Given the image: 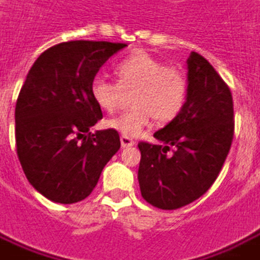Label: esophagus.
Listing matches in <instances>:
<instances>
[{"instance_id":"34e87169","label":"esophagus","mask_w":260,"mask_h":260,"mask_svg":"<svg viewBox=\"0 0 260 260\" xmlns=\"http://www.w3.org/2000/svg\"><path fill=\"white\" fill-rule=\"evenodd\" d=\"M120 142H121V146H123V147H132V146L136 144L134 140H132L130 137H126V136H121V137H120Z\"/></svg>"}]
</instances>
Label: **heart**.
Segmentation results:
<instances>
[{
	"label": "heart",
	"mask_w": 260,
	"mask_h": 260,
	"mask_svg": "<svg viewBox=\"0 0 260 260\" xmlns=\"http://www.w3.org/2000/svg\"><path fill=\"white\" fill-rule=\"evenodd\" d=\"M117 83L95 77L90 94L103 111L117 109L121 90L132 93L134 107L109 118L106 126L126 137H137L151 126L154 117L169 123L182 113L187 97V77L182 70L166 66L146 53H134L118 61L114 67Z\"/></svg>",
	"instance_id": "b5f03b06"
}]
</instances>
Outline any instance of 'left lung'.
<instances>
[{
	"label": "left lung",
	"mask_w": 260,
	"mask_h": 260,
	"mask_svg": "<svg viewBox=\"0 0 260 260\" xmlns=\"http://www.w3.org/2000/svg\"><path fill=\"white\" fill-rule=\"evenodd\" d=\"M233 100L228 84L198 53L187 58V97L182 113L154 133L160 144L139 143V184L151 206H186L215 183L233 140ZM175 147L172 156L167 154Z\"/></svg>",
	"instance_id": "obj_1"
}]
</instances>
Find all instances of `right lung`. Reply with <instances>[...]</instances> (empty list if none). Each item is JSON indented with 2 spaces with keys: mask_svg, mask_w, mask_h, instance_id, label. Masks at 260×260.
Here are the masks:
<instances>
[{
  "mask_svg": "<svg viewBox=\"0 0 260 260\" xmlns=\"http://www.w3.org/2000/svg\"><path fill=\"white\" fill-rule=\"evenodd\" d=\"M127 44L67 41L45 50L27 74L15 106L21 167L38 193L55 203L85 199L120 149L116 130L91 133L103 118L90 84Z\"/></svg>",
  "mask_w": 260,
  "mask_h": 260,
  "instance_id": "obj_1",
  "label": "right lung"
}]
</instances>
